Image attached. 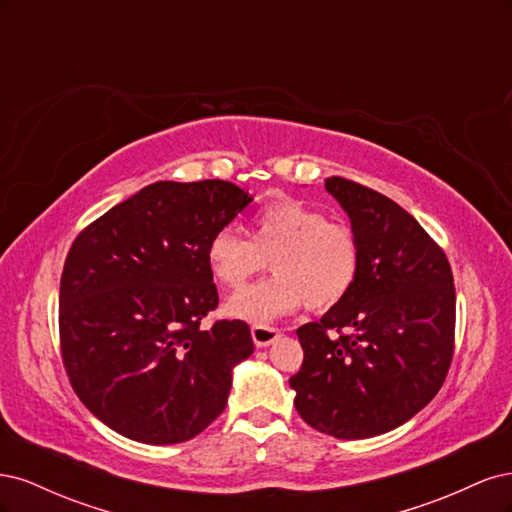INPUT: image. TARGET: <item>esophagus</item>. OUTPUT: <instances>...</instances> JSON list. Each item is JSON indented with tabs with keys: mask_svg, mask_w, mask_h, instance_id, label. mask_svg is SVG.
Masks as SVG:
<instances>
[{
	"mask_svg": "<svg viewBox=\"0 0 512 512\" xmlns=\"http://www.w3.org/2000/svg\"><path fill=\"white\" fill-rule=\"evenodd\" d=\"M282 335L280 329H273V327H252V339L258 348H267L271 346L277 337Z\"/></svg>",
	"mask_w": 512,
	"mask_h": 512,
	"instance_id": "esophagus-1",
	"label": "esophagus"
}]
</instances>
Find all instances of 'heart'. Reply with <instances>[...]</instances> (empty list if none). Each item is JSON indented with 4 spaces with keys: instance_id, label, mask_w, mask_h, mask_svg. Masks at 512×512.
Segmentation results:
<instances>
[{
    "instance_id": "1",
    "label": "heart",
    "mask_w": 512,
    "mask_h": 512,
    "mask_svg": "<svg viewBox=\"0 0 512 512\" xmlns=\"http://www.w3.org/2000/svg\"><path fill=\"white\" fill-rule=\"evenodd\" d=\"M265 260L275 275L232 294L226 316L267 324L297 312L303 301L309 309L337 305L352 288L359 247L348 226L292 198L254 215L250 241L235 228H220L207 243L209 271L226 288L243 286Z\"/></svg>"
}]
</instances>
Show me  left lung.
I'll return each instance as SVG.
<instances>
[{"label":"left lung","mask_w":512,"mask_h":512,"mask_svg":"<svg viewBox=\"0 0 512 512\" xmlns=\"http://www.w3.org/2000/svg\"><path fill=\"white\" fill-rule=\"evenodd\" d=\"M324 188L348 215L359 267L346 297L297 329L305 356L290 389L307 425L363 440L404 425L440 391L453 356V273L391 198L342 177Z\"/></svg>","instance_id":"1"}]
</instances>
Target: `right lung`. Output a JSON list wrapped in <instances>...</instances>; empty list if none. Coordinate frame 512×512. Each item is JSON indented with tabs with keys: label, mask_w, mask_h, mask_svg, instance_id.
<instances>
[{
	"label": "right lung",
	"mask_w": 512,
	"mask_h": 512,
	"mask_svg": "<svg viewBox=\"0 0 512 512\" xmlns=\"http://www.w3.org/2000/svg\"><path fill=\"white\" fill-rule=\"evenodd\" d=\"M252 200L230 181H158L72 243L61 354L76 395L121 436L179 444L224 412L232 369L254 342L243 320L200 329L218 307L207 243Z\"/></svg>",
	"instance_id": "add662e5"
}]
</instances>
